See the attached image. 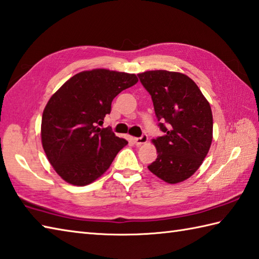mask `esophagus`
<instances>
[{
  "mask_svg": "<svg viewBox=\"0 0 259 259\" xmlns=\"http://www.w3.org/2000/svg\"><path fill=\"white\" fill-rule=\"evenodd\" d=\"M147 141H148V136L147 135H143L141 137H139V138H135V144L137 146H141L146 144Z\"/></svg>",
  "mask_w": 259,
  "mask_h": 259,
  "instance_id": "esophagus-1",
  "label": "esophagus"
}]
</instances>
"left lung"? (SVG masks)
<instances>
[{
  "mask_svg": "<svg viewBox=\"0 0 259 259\" xmlns=\"http://www.w3.org/2000/svg\"><path fill=\"white\" fill-rule=\"evenodd\" d=\"M151 95L159 129L153 139L157 158L148 169L169 184L183 182L199 169L212 143L211 106L189 76L168 70L138 74Z\"/></svg>",
  "mask_w": 259,
  "mask_h": 259,
  "instance_id": "8db88e82",
  "label": "left lung"
}]
</instances>
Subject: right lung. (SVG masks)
Segmentation results:
<instances>
[{
  "instance_id": "right-lung-1",
  "label": "right lung",
  "mask_w": 259,
  "mask_h": 259,
  "mask_svg": "<svg viewBox=\"0 0 259 259\" xmlns=\"http://www.w3.org/2000/svg\"><path fill=\"white\" fill-rule=\"evenodd\" d=\"M137 82L135 74L85 70L50 98L42 113L41 143L49 163L67 183L84 186L98 180L128 144L110 126L99 125L115 96Z\"/></svg>"
}]
</instances>
